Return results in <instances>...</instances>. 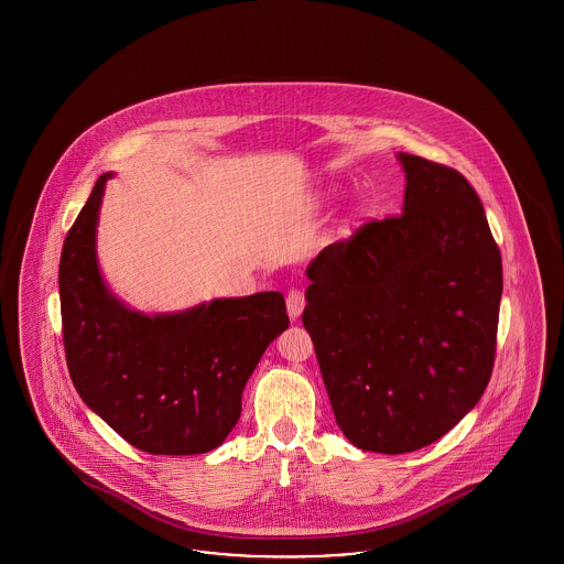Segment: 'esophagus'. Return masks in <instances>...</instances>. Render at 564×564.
<instances>
[{
	"label": "esophagus",
	"instance_id": "34e87169",
	"mask_svg": "<svg viewBox=\"0 0 564 564\" xmlns=\"http://www.w3.org/2000/svg\"><path fill=\"white\" fill-rule=\"evenodd\" d=\"M304 295L300 294L297 290H292L290 294H288V315H290V319H297L300 315H302V311H304Z\"/></svg>",
	"mask_w": 564,
	"mask_h": 564
}]
</instances>
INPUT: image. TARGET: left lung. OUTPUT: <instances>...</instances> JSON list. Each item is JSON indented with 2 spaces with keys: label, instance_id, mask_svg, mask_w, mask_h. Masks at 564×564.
<instances>
[{
  "label": "left lung",
  "instance_id": "1",
  "mask_svg": "<svg viewBox=\"0 0 564 564\" xmlns=\"http://www.w3.org/2000/svg\"><path fill=\"white\" fill-rule=\"evenodd\" d=\"M398 159L403 214L327 245L302 313L338 427L382 455L430 446L480 402L503 292L476 189L446 164Z\"/></svg>",
  "mask_w": 564,
  "mask_h": 564
}]
</instances>
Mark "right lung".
<instances>
[{
  "label": "right lung",
  "instance_id": "obj_1",
  "mask_svg": "<svg viewBox=\"0 0 564 564\" xmlns=\"http://www.w3.org/2000/svg\"><path fill=\"white\" fill-rule=\"evenodd\" d=\"M104 173L69 228L58 264L63 345L82 402L150 455H203L241 416L242 389L290 325L279 292L217 297L143 315L111 294L97 264Z\"/></svg>",
  "mask_w": 564,
  "mask_h": 564
}]
</instances>
